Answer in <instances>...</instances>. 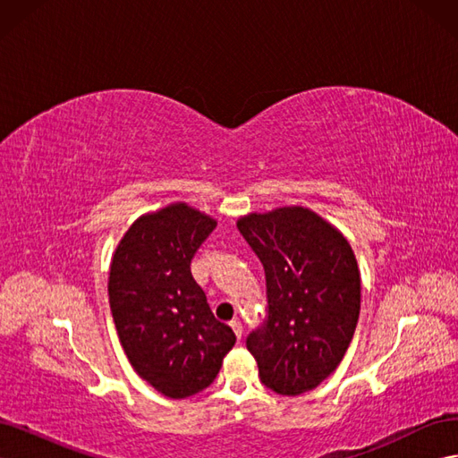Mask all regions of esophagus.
<instances>
[{
  "mask_svg": "<svg viewBox=\"0 0 458 458\" xmlns=\"http://www.w3.org/2000/svg\"><path fill=\"white\" fill-rule=\"evenodd\" d=\"M231 328H233L234 335H237V338L241 340V338H242V325H241L239 321H233V323H231Z\"/></svg>",
  "mask_w": 458,
  "mask_h": 458,
  "instance_id": "1",
  "label": "esophagus"
}]
</instances>
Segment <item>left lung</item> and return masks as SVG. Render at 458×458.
Returning <instances> with one entry per match:
<instances>
[{"label":"left lung","instance_id":"8db88e82","mask_svg":"<svg viewBox=\"0 0 458 458\" xmlns=\"http://www.w3.org/2000/svg\"><path fill=\"white\" fill-rule=\"evenodd\" d=\"M266 271L267 317L246 338L259 380L281 395L306 394L336 370L361 310L350 242L301 206L237 221Z\"/></svg>","mask_w":458,"mask_h":458}]
</instances>
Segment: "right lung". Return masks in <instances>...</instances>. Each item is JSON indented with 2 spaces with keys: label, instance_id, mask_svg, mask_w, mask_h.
<instances>
[{
  "label": "right lung",
  "instance_id": "right-lung-1",
  "mask_svg": "<svg viewBox=\"0 0 458 458\" xmlns=\"http://www.w3.org/2000/svg\"><path fill=\"white\" fill-rule=\"evenodd\" d=\"M216 225L185 202L170 204L133 221L110 263L108 301L122 348L135 372L172 399L210 386L237 342L191 275Z\"/></svg>",
  "mask_w": 458,
  "mask_h": 458
}]
</instances>
